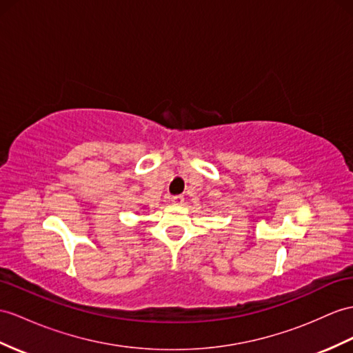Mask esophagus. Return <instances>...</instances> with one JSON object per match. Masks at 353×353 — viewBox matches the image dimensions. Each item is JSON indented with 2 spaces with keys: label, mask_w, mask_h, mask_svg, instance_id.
<instances>
[{
  "label": "esophagus",
  "mask_w": 353,
  "mask_h": 353,
  "mask_svg": "<svg viewBox=\"0 0 353 353\" xmlns=\"http://www.w3.org/2000/svg\"><path fill=\"white\" fill-rule=\"evenodd\" d=\"M170 201L174 202V203H176V205H181V203L184 202V196H181V194H178V196H172V197H170Z\"/></svg>",
  "instance_id": "obj_1"
}]
</instances>
